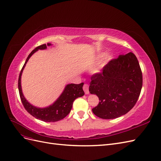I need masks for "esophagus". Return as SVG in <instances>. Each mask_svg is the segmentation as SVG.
<instances>
[{
	"mask_svg": "<svg viewBox=\"0 0 161 161\" xmlns=\"http://www.w3.org/2000/svg\"><path fill=\"white\" fill-rule=\"evenodd\" d=\"M83 90L85 92V94H89V85L85 83L83 85Z\"/></svg>",
	"mask_w": 161,
	"mask_h": 161,
	"instance_id": "obj_1",
	"label": "esophagus"
}]
</instances>
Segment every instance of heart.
Listing matches in <instances>:
<instances>
[{
    "instance_id": "obj_1",
    "label": "heart",
    "mask_w": 161,
    "mask_h": 161,
    "mask_svg": "<svg viewBox=\"0 0 161 161\" xmlns=\"http://www.w3.org/2000/svg\"><path fill=\"white\" fill-rule=\"evenodd\" d=\"M102 56H103V54H100L99 56H98V58H101V57H102ZM111 59V56H109V55H108L106 56V58H105V61H109V60H110Z\"/></svg>"
}]
</instances>
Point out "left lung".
<instances>
[{"label": "left lung", "mask_w": 161, "mask_h": 161, "mask_svg": "<svg viewBox=\"0 0 161 161\" xmlns=\"http://www.w3.org/2000/svg\"><path fill=\"white\" fill-rule=\"evenodd\" d=\"M91 79L89 92L99 99L92 111L105 119L119 118L132 109L142 86V70L131 52L111 60Z\"/></svg>", "instance_id": "obj_1"}]
</instances>
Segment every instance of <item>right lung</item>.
<instances>
[{"mask_svg":"<svg viewBox=\"0 0 161 161\" xmlns=\"http://www.w3.org/2000/svg\"><path fill=\"white\" fill-rule=\"evenodd\" d=\"M50 45L51 43H49L47 44V46ZM46 47L47 46L46 44L39 46L36 47L30 53V55L28 56L25 64H24L21 70L20 74H19L18 80V88L22 103L29 114H30L34 118H36L37 119L46 121V122H55V121L64 119L70 113L74 101L78 97H82L85 95V92L83 90H82V86H83L84 83L82 82L80 84L67 85L62 95L59 97V98L52 105L47 107V108H37L29 103L25 97H24L21 90V77L22 72L28 60L30 59V58L33 53L38 50H44L46 49Z\"/></svg>","mask_w":161,"mask_h":161,"instance_id":"add662e5","label":"right lung"}]
</instances>
